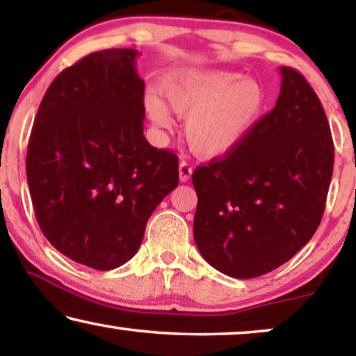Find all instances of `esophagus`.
<instances>
[{
	"mask_svg": "<svg viewBox=\"0 0 356 356\" xmlns=\"http://www.w3.org/2000/svg\"><path fill=\"white\" fill-rule=\"evenodd\" d=\"M193 175V167L189 165L186 160H181L179 162V179H181V183H186L189 178H191Z\"/></svg>",
	"mask_w": 356,
	"mask_h": 356,
	"instance_id": "1",
	"label": "esophagus"
}]
</instances>
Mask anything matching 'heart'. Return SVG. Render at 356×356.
I'll use <instances>...</instances> for the list:
<instances>
[{
	"mask_svg": "<svg viewBox=\"0 0 356 356\" xmlns=\"http://www.w3.org/2000/svg\"><path fill=\"white\" fill-rule=\"evenodd\" d=\"M159 95H144L145 113L157 128L172 129L168 108L186 120V139L202 157L236 149L261 120L266 90L259 81L236 71H193L167 77Z\"/></svg>",
	"mask_w": 356,
	"mask_h": 356,
	"instance_id": "obj_1",
	"label": "heart"
}]
</instances>
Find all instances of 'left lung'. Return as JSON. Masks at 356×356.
Returning a JSON list of instances; mask_svg holds the SVG:
<instances>
[{
	"mask_svg": "<svg viewBox=\"0 0 356 356\" xmlns=\"http://www.w3.org/2000/svg\"><path fill=\"white\" fill-rule=\"evenodd\" d=\"M280 74L274 110L236 149L193 173L194 241L209 264L235 279L277 269L313 238L332 178L321 100L293 67Z\"/></svg>",
	"mask_w": 356,
	"mask_h": 356,
	"instance_id": "8db88e82",
	"label": "left lung"
}]
</instances>
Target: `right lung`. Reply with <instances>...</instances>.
Returning <instances> with one entry per match:
<instances>
[{"label": "right lung", "instance_id": "add662e5", "mask_svg": "<svg viewBox=\"0 0 356 356\" xmlns=\"http://www.w3.org/2000/svg\"><path fill=\"white\" fill-rule=\"evenodd\" d=\"M139 51L90 53L56 76L27 147L35 217L61 254L97 270L138 252L160 201L178 186V157L144 138Z\"/></svg>", "mask_w": 356, "mask_h": 356}]
</instances>
